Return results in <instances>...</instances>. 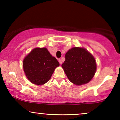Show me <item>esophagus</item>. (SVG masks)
Masks as SVG:
<instances>
[{"instance_id": "obj_1", "label": "esophagus", "mask_w": 120, "mask_h": 120, "mask_svg": "<svg viewBox=\"0 0 120 120\" xmlns=\"http://www.w3.org/2000/svg\"><path fill=\"white\" fill-rule=\"evenodd\" d=\"M59 63L60 64H62V63H63V62H62V61H61V59H59Z\"/></svg>"}]
</instances>
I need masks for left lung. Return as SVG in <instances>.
<instances>
[{
  "mask_svg": "<svg viewBox=\"0 0 120 120\" xmlns=\"http://www.w3.org/2000/svg\"><path fill=\"white\" fill-rule=\"evenodd\" d=\"M61 66L70 82L78 86L88 83L97 70L93 56L87 49L79 47H73L66 52Z\"/></svg>",
  "mask_w": 120,
  "mask_h": 120,
  "instance_id": "obj_1",
  "label": "left lung"
}]
</instances>
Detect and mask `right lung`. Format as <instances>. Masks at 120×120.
Returning <instances> with one entry per match:
<instances>
[{
  "label": "right lung",
  "mask_w": 120,
  "mask_h": 120,
  "mask_svg": "<svg viewBox=\"0 0 120 120\" xmlns=\"http://www.w3.org/2000/svg\"><path fill=\"white\" fill-rule=\"evenodd\" d=\"M59 66L56 59L45 48L33 49L24 59L23 68L28 80L36 85H43L50 79Z\"/></svg>",
  "instance_id": "obj_1"
}]
</instances>
